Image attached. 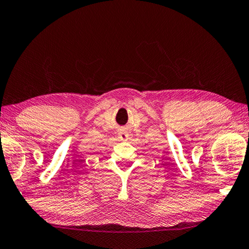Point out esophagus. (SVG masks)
I'll return each instance as SVG.
<instances>
[{
    "mask_svg": "<svg viewBox=\"0 0 249 249\" xmlns=\"http://www.w3.org/2000/svg\"><path fill=\"white\" fill-rule=\"evenodd\" d=\"M119 138H120V140L126 141V140L129 139V135H128V133H125V132H120L119 133Z\"/></svg>",
    "mask_w": 249,
    "mask_h": 249,
    "instance_id": "1",
    "label": "esophagus"
}]
</instances>
